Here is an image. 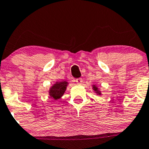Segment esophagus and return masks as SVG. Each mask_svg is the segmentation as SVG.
<instances>
[{"label": "esophagus", "instance_id": "34e87169", "mask_svg": "<svg viewBox=\"0 0 149 149\" xmlns=\"http://www.w3.org/2000/svg\"><path fill=\"white\" fill-rule=\"evenodd\" d=\"M82 81H83V80H82V79H81V78L76 79V82L78 84H81V83H82Z\"/></svg>", "mask_w": 149, "mask_h": 149}]
</instances>
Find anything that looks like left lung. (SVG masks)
<instances>
[{
	"label": "left lung",
	"instance_id": "obj_1",
	"mask_svg": "<svg viewBox=\"0 0 149 149\" xmlns=\"http://www.w3.org/2000/svg\"><path fill=\"white\" fill-rule=\"evenodd\" d=\"M93 90H94L95 91V93H98V94H101V93H100V91L98 90V88H97L96 86H93Z\"/></svg>",
	"mask_w": 149,
	"mask_h": 149
}]
</instances>
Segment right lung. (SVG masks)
Instances as JSON below:
<instances>
[{
	"label": "right lung",
	"instance_id": "obj_1",
	"mask_svg": "<svg viewBox=\"0 0 149 149\" xmlns=\"http://www.w3.org/2000/svg\"><path fill=\"white\" fill-rule=\"evenodd\" d=\"M67 85H68V83L66 81H61V82L56 83L50 89V96L54 98L55 100L59 99L63 95L64 92L66 89Z\"/></svg>",
	"mask_w": 149,
	"mask_h": 149
}]
</instances>
